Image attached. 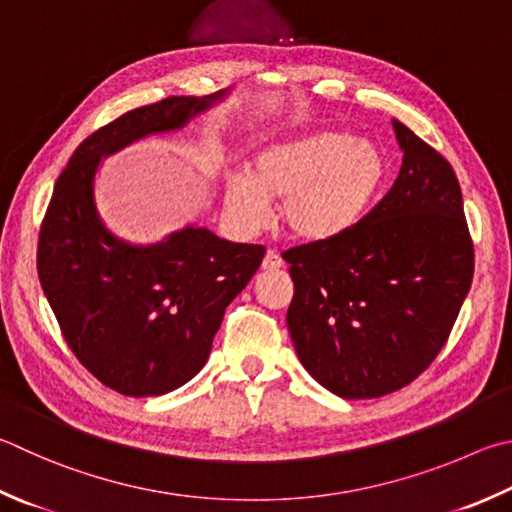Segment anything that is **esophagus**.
Instances as JSON below:
<instances>
[{
    "mask_svg": "<svg viewBox=\"0 0 512 512\" xmlns=\"http://www.w3.org/2000/svg\"><path fill=\"white\" fill-rule=\"evenodd\" d=\"M282 266H284V262H282V257L277 255V250H266L264 262H262L264 271H280Z\"/></svg>",
    "mask_w": 512,
    "mask_h": 512,
    "instance_id": "1",
    "label": "esophagus"
}]
</instances>
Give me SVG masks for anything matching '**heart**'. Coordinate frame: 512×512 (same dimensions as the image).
Wrapping results in <instances>:
<instances>
[{"label":"heart","mask_w":512,"mask_h":512,"mask_svg":"<svg viewBox=\"0 0 512 512\" xmlns=\"http://www.w3.org/2000/svg\"><path fill=\"white\" fill-rule=\"evenodd\" d=\"M385 181V159L376 145L349 134L315 132L264 147L250 172H230L224 210L244 235L262 230L268 201L282 199L280 217L291 237L331 241L360 217Z\"/></svg>","instance_id":"b5f03b06"}]
</instances>
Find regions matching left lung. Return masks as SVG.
Listing matches in <instances>:
<instances>
[{"label":"left lung","instance_id":"1","mask_svg":"<svg viewBox=\"0 0 512 512\" xmlns=\"http://www.w3.org/2000/svg\"><path fill=\"white\" fill-rule=\"evenodd\" d=\"M392 123L403 150L392 190L342 237L284 253L297 358L349 401L392 394L430 367L475 273L457 174L410 127Z\"/></svg>","mask_w":512,"mask_h":512}]
</instances>
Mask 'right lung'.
I'll list each match as a JSON object with an SVG mask.
<instances>
[{"instance_id":"right-lung-1","label":"right lung","mask_w":512,"mask_h":512,"mask_svg":"<svg viewBox=\"0 0 512 512\" xmlns=\"http://www.w3.org/2000/svg\"><path fill=\"white\" fill-rule=\"evenodd\" d=\"M226 94L170 96L127 111L80 143L53 188L37 244L44 295L76 358L125 396H161L199 374L226 306L266 250L201 226L129 244L98 215L96 172L102 159L183 129Z\"/></svg>"}]
</instances>
